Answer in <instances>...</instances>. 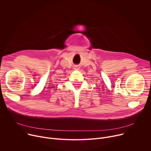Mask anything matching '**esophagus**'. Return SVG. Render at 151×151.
Wrapping results in <instances>:
<instances>
[{
    "label": "esophagus",
    "instance_id": "obj_1",
    "mask_svg": "<svg viewBox=\"0 0 151 151\" xmlns=\"http://www.w3.org/2000/svg\"><path fill=\"white\" fill-rule=\"evenodd\" d=\"M74 69H75V70H78V69H79V66H76L74 68Z\"/></svg>",
    "mask_w": 151,
    "mask_h": 151
}]
</instances>
